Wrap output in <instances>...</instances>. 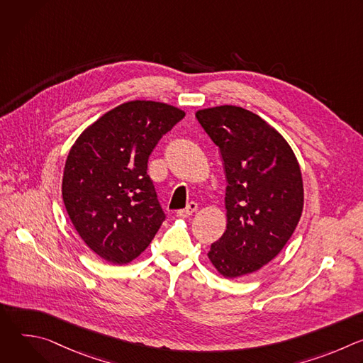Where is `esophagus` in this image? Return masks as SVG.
Segmentation results:
<instances>
[{"label":"esophagus","instance_id":"34e87169","mask_svg":"<svg viewBox=\"0 0 363 363\" xmlns=\"http://www.w3.org/2000/svg\"><path fill=\"white\" fill-rule=\"evenodd\" d=\"M196 208H198V205H196V202H189L186 206H185V208L184 210H178L177 211V216L178 217H189V216H192L195 211H196Z\"/></svg>","mask_w":363,"mask_h":363}]
</instances>
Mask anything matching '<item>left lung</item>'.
Instances as JSON below:
<instances>
[{
	"instance_id": "8db88e82",
	"label": "left lung",
	"mask_w": 363,
	"mask_h": 363,
	"mask_svg": "<svg viewBox=\"0 0 363 363\" xmlns=\"http://www.w3.org/2000/svg\"><path fill=\"white\" fill-rule=\"evenodd\" d=\"M224 162L227 230L208 258L225 277L262 269L281 251L303 211L297 160L283 136L260 116L237 106L196 112Z\"/></svg>"
}]
</instances>
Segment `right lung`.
<instances>
[{
  "label": "right lung",
  "instance_id": "right-lung-1",
  "mask_svg": "<svg viewBox=\"0 0 363 363\" xmlns=\"http://www.w3.org/2000/svg\"><path fill=\"white\" fill-rule=\"evenodd\" d=\"M184 116L165 103L128 101L94 122L70 149L63 201L76 231L103 260L132 262L165 221L147 160Z\"/></svg>",
  "mask_w": 363,
  "mask_h": 363
}]
</instances>
